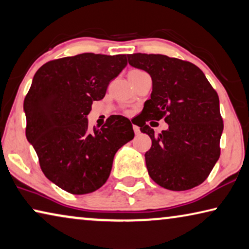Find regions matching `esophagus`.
<instances>
[{
    "instance_id": "1",
    "label": "esophagus",
    "mask_w": 249,
    "mask_h": 249,
    "mask_svg": "<svg viewBox=\"0 0 249 249\" xmlns=\"http://www.w3.org/2000/svg\"><path fill=\"white\" fill-rule=\"evenodd\" d=\"M133 129H134V133H135L136 135H139V134L141 133V129H140L139 126H136V125H133Z\"/></svg>"
}]
</instances>
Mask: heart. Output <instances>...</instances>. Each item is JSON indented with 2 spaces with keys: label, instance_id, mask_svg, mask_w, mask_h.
<instances>
[{
  "label": "heart",
  "instance_id": "heart-1",
  "mask_svg": "<svg viewBox=\"0 0 249 249\" xmlns=\"http://www.w3.org/2000/svg\"><path fill=\"white\" fill-rule=\"evenodd\" d=\"M135 72H142V71H135Z\"/></svg>",
  "mask_w": 249,
  "mask_h": 249
}]
</instances>
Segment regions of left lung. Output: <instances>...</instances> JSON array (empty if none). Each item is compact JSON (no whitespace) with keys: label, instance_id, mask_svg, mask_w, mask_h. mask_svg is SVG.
I'll use <instances>...</instances> for the list:
<instances>
[{"label":"left lung","instance_id":"obj_1","mask_svg":"<svg viewBox=\"0 0 249 249\" xmlns=\"http://www.w3.org/2000/svg\"><path fill=\"white\" fill-rule=\"evenodd\" d=\"M128 63L152 77L151 98L142 114V133L152 140L145 153L151 178L169 191H187L207 178L220 155L224 124L219 98L202 70L161 54L127 55ZM164 118L169 129L159 136L145 124ZM152 123V122H151Z\"/></svg>","mask_w":249,"mask_h":249}]
</instances>
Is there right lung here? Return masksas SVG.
<instances>
[{"label":"right lung","instance_id":"1","mask_svg":"<svg viewBox=\"0 0 249 249\" xmlns=\"http://www.w3.org/2000/svg\"><path fill=\"white\" fill-rule=\"evenodd\" d=\"M126 65L125 54L83 53L47 62L34 75L24 100L26 139L44 175L71 194L103 186L116 152L133 140L124 116H109L93 131L88 121L93 102L105 96Z\"/></svg>","mask_w":249,"mask_h":249}]
</instances>
